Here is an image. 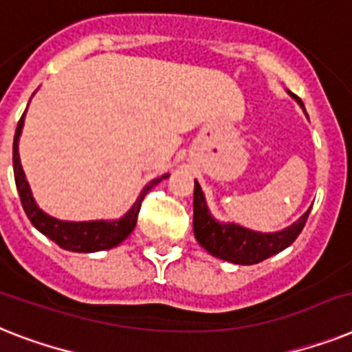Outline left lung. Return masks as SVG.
I'll return each instance as SVG.
<instances>
[{"mask_svg": "<svg viewBox=\"0 0 352 352\" xmlns=\"http://www.w3.org/2000/svg\"><path fill=\"white\" fill-rule=\"evenodd\" d=\"M311 211V210H309ZM309 211H305L289 228L276 233H260L236 224H222L215 221L206 206L201 184L195 181L193 190V233L199 244L217 258L233 264H258L291 245L304 230Z\"/></svg>", "mask_w": 352, "mask_h": 352, "instance_id": "1", "label": "left lung"}]
</instances>
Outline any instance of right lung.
Here are the masks:
<instances>
[{"label":"right lung","instance_id":"add662e5","mask_svg":"<svg viewBox=\"0 0 352 352\" xmlns=\"http://www.w3.org/2000/svg\"><path fill=\"white\" fill-rule=\"evenodd\" d=\"M23 121H25V113L21 116L16 128V135H14V151H12V162H14V179H16V186H18L19 199H21L23 210L27 213L37 230L41 231L43 235H47L50 241L56 242L59 248L68 251H77V253H92V251L110 250L113 245L121 244L128 235H130L133 228L137 224V217L141 211V204L144 201L148 191L155 184L166 179L168 175H162L159 179H153L148 186H144V190L141 191V195L135 201V204L131 206V210L126 215L119 219V221L107 222V221H90V222H68L59 221L56 217H50L43 210H39V206L36 204L28 186L25 173H23L21 162H19L18 153V141L21 135Z\"/></svg>","mask_w":352,"mask_h":352}]
</instances>
